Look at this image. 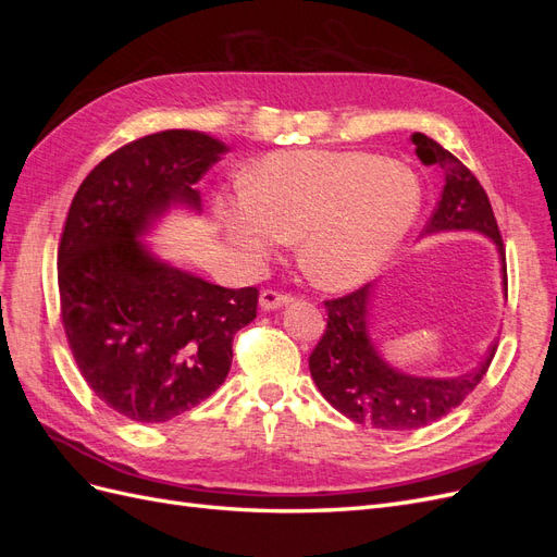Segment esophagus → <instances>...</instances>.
Masks as SVG:
<instances>
[{"mask_svg": "<svg viewBox=\"0 0 557 557\" xmlns=\"http://www.w3.org/2000/svg\"><path fill=\"white\" fill-rule=\"evenodd\" d=\"M290 295H283V293H276V290H262L260 293V309L262 311H276L285 305H290Z\"/></svg>", "mask_w": 557, "mask_h": 557, "instance_id": "1", "label": "esophagus"}]
</instances>
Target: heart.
<instances>
[{"instance_id":"1","label":"heart","mask_w":557,"mask_h":557,"mask_svg":"<svg viewBox=\"0 0 557 557\" xmlns=\"http://www.w3.org/2000/svg\"><path fill=\"white\" fill-rule=\"evenodd\" d=\"M418 176L360 150H293L264 158L246 190L218 195L230 244L262 264L299 234V264L327 290L376 276L420 213Z\"/></svg>"}]
</instances>
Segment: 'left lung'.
I'll use <instances>...</instances> for the list:
<instances>
[{"mask_svg": "<svg viewBox=\"0 0 557 557\" xmlns=\"http://www.w3.org/2000/svg\"><path fill=\"white\" fill-rule=\"evenodd\" d=\"M420 162L444 172V190L423 234L476 232L499 252L502 285L507 288V258L495 213L483 185L467 166L425 134H411ZM374 283L325 301L327 330L309 358L313 383L332 407L360 425L385 432L418 430L446 416L481 383L497 344L479 367L455 376H416L387 362L369 334Z\"/></svg>", "mask_w": 557, "mask_h": 557, "instance_id": "1", "label": "left lung"}]
</instances>
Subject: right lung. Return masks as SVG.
Listing matches in <instances>:
<instances>
[{
    "mask_svg": "<svg viewBox=\"0 0 557 557\" xmlns=\"http://www.w3.org/2000/svg\"><path fill=\"white\" fill-rule=\"evenodd\" d=\"M195 129L117 148L81 183L58 250L66 342L92 393L137 423H166L227 379L258 288H223L144 242L172 209L201 213L197 181L227 153Z\"/></svg>",
    "mask_w": 557,
    "mask_h": 557,
    "instance_id": "right-lung-1",
    "label": "right lung"
}]
</instances>
